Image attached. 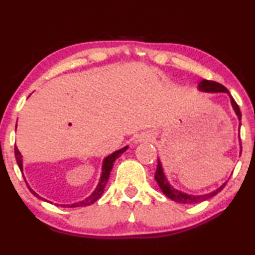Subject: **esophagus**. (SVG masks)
Returning a JSON list of instances; mask_svg holds the SVG:
<instances>
[{"mask_svg":"<svg viewBox=\"0 0 255 255\" xmlns=\"http://www.w3.org/2000/svg\"><path fill=\"white\" fill-rule=\"evenodd\" d=\"M143 137H149V136H146V135H143Z\"/></svg>","mask_w":255,"mask_h":255,"instance_id":"34e87169","label":"esophagus"}]
</instances>
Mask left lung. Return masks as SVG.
Wrapping results in <instances>:
<instances>
[{
  "mask_svg": "<svg viewBox=\"0 0 255 255\" xmlns=\"http://www.w3.org/2000/svg\"><path fill=\"white\" fill-rule=\"evenodd\" d=\"M199 89L201 91H206V92H227L230 95V92H229V90L224 87V85L217 83V82H215V81H209V80L201 81L199 84ZM230 98H231V104H232V106H234L235 112L237 116H238V119L240 120V118H242V112H240L238 104H237L236 100L232 98V96H230ZM155 179H156L157 184H158V186H159V188L162 189V192L167 196L168 199L173 200L178 203H182V204H194V203L202 202V201H206L208 199L213 198V196L218 194V193H220L225 186V184L222 185L220 188L216 189V191L211 192V193H209V194H204V195H189V194H186V193L179 192V191H177V189H174L173 187H171L170 184H168V181L166 180V178H165V175L163 173L162 164H160L159 160H158V164H157Z\"/></svg>",
  "mask_w": 255,
  "mask_h": 255,
  "instance_id": "8db88e82",
  "label": "left lung"
}]
</instances>
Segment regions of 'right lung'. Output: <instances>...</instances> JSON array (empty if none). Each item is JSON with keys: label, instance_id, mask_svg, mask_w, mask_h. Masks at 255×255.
<instances>
[{"label": "right lung", "instance_id": "1", "mask_svg": "<svg viewBox=\"0 0 255 255\" xmlns=\"http://www.w3.org/2000/svg\"><path fill=\"white\" fill-rule=\"evenodd\" d=\"M127 146H125V148L118 150V151L113 152L112 155H110L109 157H106L105 159H104V165H103V173H102V177H100V181L98 186H97V188L95 189V192L92 193V194L89 196V198L85 199L84 201H82V202H77V203H74V204H61V207L63 208H75V207H84V206H90V204L95 203L97 200H98L102 194L104 193V189H105V186L107 184V180H109L110 178V173L111 171H112V167H113V163L116 162L117 158H119V157L123 155V153L126 151ZM15 157H16V160H17V164H18V166L20 168V171L23 170V165H21V155L19 152V150L17 149V146H15ZM27 185V184H26ZM30 188V187H28ZM30 191L32 194L34 196H37V198L44 200L42 198H40L37 193H34L32 189L30 188ZM46 201V200H45Z\"/></svg>", "mask_w": 255, "mask_h": 255}]
</instances>
